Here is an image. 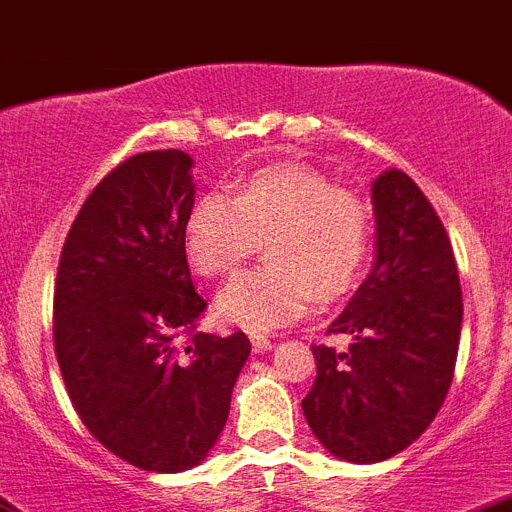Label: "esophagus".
<instances>
[{
    "label": "esophagus",
    "instance_id": "esophagus-1",
    "mask_svg": "<svg viewBox=\"0 0 512 512\" xmlns=\"http://www.w3.org/2000/svg\"><path fill=\"white\" fill-rule=\"evenodd\" d=\"M250 341H252V351L255 353L270 351L272 348V338H267V336H250Z\"/></svg>",
    "mask_w": 512,
    "mask_h": 512
}]
</instances>
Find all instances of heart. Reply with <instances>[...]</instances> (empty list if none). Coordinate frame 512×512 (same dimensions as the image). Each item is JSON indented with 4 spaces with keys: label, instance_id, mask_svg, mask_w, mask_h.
I'll return each instance as SVG.
<instances>
[{
    "label": "heart",
    "instance_id": "1",
    "mask_svg": "<svg viewBox=\"0 0 512 512\" xmlns=\"http://www.w3.org/2000/svg\"><path fill=\"white\" fill-rule=\"evenodd\" d=\"M267 242V262L222 288L217 313L247 331H272L308 313L315 295L348 293L371 250L369 204L308 166H270L227 194H204L189 212L191 265L222 278Z\"/></svg>",
    "mask_w": 512,
    "mask_h": 512
}]
</instances>
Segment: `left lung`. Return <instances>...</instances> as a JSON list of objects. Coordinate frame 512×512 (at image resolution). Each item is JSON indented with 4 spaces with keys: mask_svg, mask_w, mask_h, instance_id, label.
<instances>
[{
    "mask_svg": "<svg viewBox=\"0 0 512 512\" xmlns=\"http://www.w3.org/2000/svg\"><path fill=\"white\" fill-rule=\"evenodd\" d=\"M376 262L328 326L351 346H313L310 429L328 452L369 465L389 460L432 424L455 376L462 290L442 219L404 171L371 186Z\"/></svg>",
    "mask_w": 512,
    "mask_h": 512,
    "instance_id": "left-lung-1",
    "label": "left lung"
}]
</instances>
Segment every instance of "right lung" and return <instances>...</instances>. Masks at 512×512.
I'll return each mask as SVG.
<instances>
[{"instance_id":"obj_1","label":"right lung","mask_w":512,"mask_h":512,"mask_svg":"<svg viewBox=\"0 0 512 512\" xmlns=\"http://www.w3.org/2000/svg\"><path fill=\"white\" fill-rule=\"evenodd\" d=\"M191 164L176 148L118 164L83 202L57 265L52 338L70 401L105 450L146 472L207 457L250 356L242 331H197L207 303L184 247Z\"/></svg>"}]
</instances>
